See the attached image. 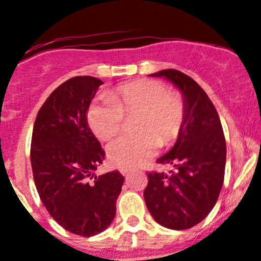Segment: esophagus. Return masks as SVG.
<instances>
[{"instance_id":"34e87169","label":"esophagus","mask_w":261,"mask_h":261,"mask_svg":"<svg viewBox=\"0 0 261 261\" xmlns=\"http://www.w3.org/2000/svg\"><path fill=\"white\" fill-rule=\"evenodd\" d=\"M120 172H121L124 176H126V174H128L131 172L130 168H120Z\"/></svg>"}]
</instances>
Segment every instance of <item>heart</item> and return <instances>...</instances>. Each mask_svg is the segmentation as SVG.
I'll return each instance as SVG.
<instances>
[{"instance_id": "obj_1", "label": "heart", "mask_w": 261, "mask_h": 261, "mask_svg": "<svg viewBox=\"0 0 261 261\" xmlns=\"http://www.w3.org/2000/svg\"><path fill=\"white\" fill-rule=\"evenodd\" d=\"M139 135L121 136L108 146L111 163L131 168L152 157L160 145L168 146L181 135L187 116L185 99L159 80L141 79L119 85L109 96L88 109V122L102 141L120 133L125 117L137 115Z\"/></svg>"}]
</instances>
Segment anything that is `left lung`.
Listing matches in <instances>:
<instances>
[{
	"mask_svg": "<svg viewBox=\"0 0 261 261\" xmlns=\"http://www.w3.org/2000/svg\"><path fill=\"white\" fill-rule=\"evenodd\" d=\"M171 80L181 90L187 116L176 144L157 163H170V173L147 172L146 207L159 224L185 230L213 210L224 182L227 146L220 119L205 91L176 69L151 74Z\"/></svg>",
	"mask_w": 261,
	"mask_h": 261,
	"instance_id": "8db88e82",
	"label": "left lung"
}]
</instances>
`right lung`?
<instances>
[{
	"label": "right lung",
	"instance_id": "right-lung-1",
	"mask_svg": "<svg viewBox=\"0 0 261 261\" xmlns=\"http://www.w3.org/2000/svg\"><path fill=\"white\" fill-rule=\"evenodd\" d=\"M101 84L83 75L59 85L39 109L31 142L39 198L59 225L82 237L110 225L125 179L116 170L94 174L105 151L88 126L87 111Z\"/></svg>",
	"mask_w": 261,
	"mask_h": 261
}]
</instances>
